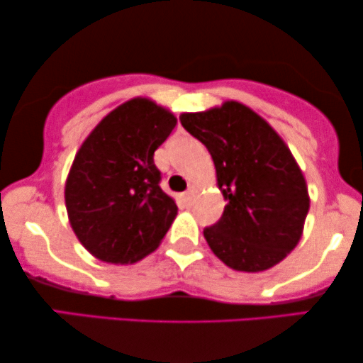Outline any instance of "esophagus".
Returning a JSON list of instances; mask_svg holds the SVG:
<instances>
[{"mask_svg": "<svg viewBox=\"0 0 363 363\" xmlns=\"http://www.w3.org/2000/svg\"><path fill=\"white\" fill-rule=\"evenodd\" d=\"M182 201H184L186 206H189L192 203V192L191 191H186L184 194H182Z\"/></svg>", "mask_w": 363, "mask_h": 363, "instance_id": "1", "label": "esophagus"}]
</instances>
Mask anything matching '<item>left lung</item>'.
Listing matches in <instances>:
<instances>
[{"mask_svg": "<svg viewBox=\"0 0 363 363\" xmlns=\"http://www.w3.org/2000/svg\"><path fill=\"white\" fill-rule=\"evenodd\" d=\"M179 118L209 150L226 201L221 219L204 229L213 253L236 272L278 264L300 241L310 209L291 150L263 117L235 100Z\"/></svg>", "mask_w": 363, "mask_h": 363, "instance_id": "1", "label": "left lung"}]
</instances>
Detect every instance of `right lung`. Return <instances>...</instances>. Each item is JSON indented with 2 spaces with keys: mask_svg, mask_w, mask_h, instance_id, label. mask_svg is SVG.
<instances>
[{
  "mask_svg": "<svg viewBox=\"0 0 363 363\" xmlns=\"http://www.w3.org/2000/svg\"><path fill=\"white\" fill-rule=\"evenodd\" d=\"M177 118L150 99L118 105L90 132L65 182L72 229L90 255L128 264L157 250L177 216L176 201L160 189L155 149Z\"/></svg>",
  "mask_w": 363,
  "mask_h": 363,
  "instance_id": "1",
  "label": "right lung"
}]
</instances>
